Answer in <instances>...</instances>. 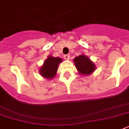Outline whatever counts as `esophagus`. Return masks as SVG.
<instances>
[{"mask_svg": "<svg viewBox=\"0 0 129 129\" xmlns=\"http://www.w3.org/2000/svg\"><path fill=\"white\" fill-rule=\"evenodd\" d=\"M63 57H64L65 59H66V60H69L70 59V55H65L64 56H63Z\"/></svg>", "mask_w": 129, "mask_h": 129, "instance_id": "34e87169", "label": "esophagus"}]
</instances>
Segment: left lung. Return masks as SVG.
<instances>
[{
	"label": "left lung",
	"mask_w": 129,
	"mask_h": 129,
	"mask_svg": "<svg viewBox=\"0 0 129 129\" xmlns=\"http://www.w3.org/2000/svg\"><path fill=\"white\" fill-rule=\"evenodd\" d=\"M76 69L81 75H90L95 70V65L87 56L81 55L75 57L74 59Z\"/></svg>",
	"instance_id": "8db88e82"
}]
</instances>
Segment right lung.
<instances>
[{"label": "right lung", "instance_id": "right-lung-1", "mask_svg": "<svg viewBox=\"0 0 129 129\" xmlns=\"http://www.w3.org/2000/svg\"><path fill=\"white\" fill-rule=\"evenodd\" d=\"M61 61L62 59L60 57H52V55H49L42 66L40 68V74L44 78L48 79H52L56 75L58 65Z\"/></svg>", "mask_w": 129, "mask_h": 129}]
</instances>
